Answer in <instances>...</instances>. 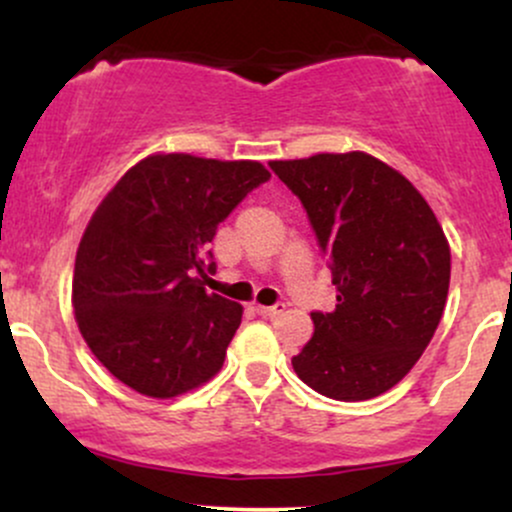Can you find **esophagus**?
<instances>
[{"instance_id": "34e87169", "label": "esophagus", "mask_w": 512, "mask_h": 512, "mask_svg": "<svg viewBox=\"0 0 512 512\" xmlns=\"http://www.w3.org/2000/svg\"><path fill=\"white\" fill-rule=\"evenodd\" d=\"M284 308H286L284 303H274V305H255L257 315H262V317H276V315H281V313H284Z\"/></svg>"}]
</instances>
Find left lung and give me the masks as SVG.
<instances>
[{
	"label": "left lung",
	"instance_id": "obj_1",
	"mask_svg": "<svg viewBox=\"0 0 512 512\" xmlns=\"http://www.w3.org/2000/svg\"><path fill=\"white\" fill-rule=\"evenodd\" d=\"M269 168L301 199L337 286V308L310 313L315 332L293 370L339 402L383 395L424 354L448 301L450 245L436 214L402 173L363 151Z\"/></svg>",
	"mask_w": 512,
	"mask_h": 512
}]
</instances>
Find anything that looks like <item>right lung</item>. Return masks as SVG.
I'll return each mask as SVG.
<instances>
[{
	"mask_svg": "<svg viewBox=\"0 0 512 512\" xmlns=\"http://www.w3.org/2000/svg\"><path fill=\"white\" fill-rule=\"evenodd\" d=\"M272 175L257 161L154 154L98 204L72 303L88 349L139 395L168 399L223 366L243 308L204 289L219 223Z\"/></svg>",
	"mask_w": 512,
	"mask_h": 512,
	"instance_id": "right-lung-1",
	"label": "right lung"
}]
</instances>
